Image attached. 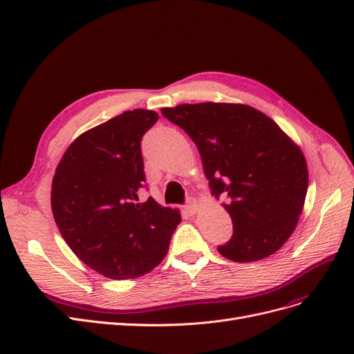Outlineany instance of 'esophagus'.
Returning <instances> with one entry per match:
<instances>
[{
    "mask_svg": "<svg viewBox=\"0 0 354 354\" xmlns=\"http://www.w3.org/2000/svg\"><path fill=\"white\" fill-rule=\"evenodd\" d=\"M198 209H199L198 202H196L195 199H189V201H187V205H186V211H187L189 214H192V216H194V214L198 212Z\"/></svg>",
    "mask_w": 354,
    "mask_h": 354,
    "instance_id": "esophagus-1",
    "label": "esophagus"
}]
</instances>
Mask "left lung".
<instances>
[{"instance_id":"obj_1","label":"left lung","mask_w":354,"mask_h":354,"mask_svg":"<svg viewBox=\"0 0 354 354\" xmlns=\"http://www.w3.org/2000/svg\"><path fill=\"white\" fill-rule=\"evenodd\" d=\"M160 112L196 145L211 195L227 196L221 205L233 236L218 252L251 263L279 251L304 208L308 169L299 146L248 104L185 103Z\"/></svg>"}]
</instances>
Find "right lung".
I'll use <instances>...</instances> for the list:
<instances>
[{
	"label": "right lung",
	"instance_id": "add662e5",
	"mask_svg": "<svg viewBox=\"0 0 354 354\" xmlns=\"http://www.w3.org/2000/svg\"><path fill=\"white\" fill-rule=\"evenodd\" d=\"M127 111L84 131L57 164L51 211L63 239L90 269L109 279L140 277L164 260L181 221L177 208L138 202L145 185L140 142L158 121Z\"/></svg>",
	"mask_w": 354,
	"mask_h": 354
}]
</instances>
